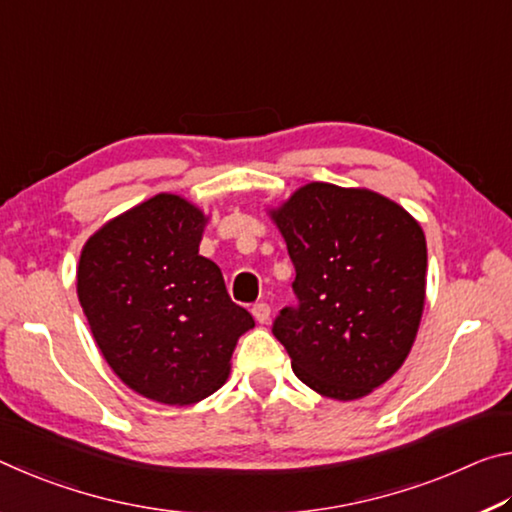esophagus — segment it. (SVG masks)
Instances as JSON below:
<instances>
[{
	"label": "esophagus",
	"instance_id": "obj_1",
	"mask_svg": "<svg viewBox=\"0 0 512 512\" xmlns=\"http://www.w3.org/2000/svg\"><path fill=\"white\" fill-rule=\"evenodd\" d=\"M251 313H254L258 324H267V320H270V315H272V308H270V304L261 301V304H256L254 308H251Z\"/></svg>",
	"mask_w": 512,
	"mask_h": 512
}]
</instances>
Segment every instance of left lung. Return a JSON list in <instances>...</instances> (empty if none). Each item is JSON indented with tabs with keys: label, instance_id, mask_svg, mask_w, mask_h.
<instances>
[{
	"label": "left lung",
	"instance_id": "obj_1",
	"mask_svg": "<svg viewBox=\"0 0 512 512\" xmlns=\"http://www.w3.org/2000/svg\"><path fill=\"white\" fill-rule=\"evenodd\" d=\"M270 217L295 265L297 308L272 333L292 372L335 401L367 397L413 349L426 299V238L397 201L313 181Z\"/></svg>",
	"mask_w": 512,
	"mask_h": 512
}]
</instances>
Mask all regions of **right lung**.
<instances>
[{
    "label": "right lung",
    "mask_w": 512,
    "mask_h": 512,
    "mask_svg": "<svg viewBox=\"0 0 512 512\" xmlns=\"http://www.w3.org/2000/svg\"><path fill=\"white\" fill-rule=\"evenodd\" d=\"M208 215L161 192L81 249L77 295L92 338L124 385L165 406L220 390L254 317L233 304L220 267L199 256Z\"/></svg>",
    "instance_id": "add662e5"
}]
</instances>
